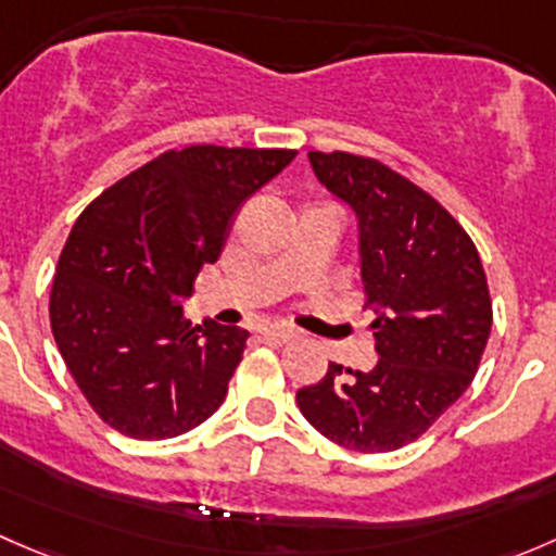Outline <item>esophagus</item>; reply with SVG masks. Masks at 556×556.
Returning a JSON list of instances; mask_svg holds the SVG:
<instances>
[{
	"label": "esophagus",
	"instance_id": "obj_1",
	"mask_svg": "<svg viewBox=\"0 0 556 556\" xmlns=\"http://www.w3.org/2000/svg\"><path fill=\"white\" fill-rule=\"evenodd\" d=\"M261 339L266 341V344H274V346L288 344V341L293 339V330H288V328H263Z\"/></svg>",
	"mask_w": 556,
	"mask_h": 556
}]
</instances>
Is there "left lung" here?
Here are the masks:
<instances>
[{"mask_svg": "<svg viewBox=\"0 0 556 556\" xmlns=\"http://www.w3.org/2000/svg\"><path fill=\"white\" fill-rule=\"evenodd\" d=\"M309 164L357 217L379 363L371 371L330 363L317 384L295 392V401L333 444L355 452L401 450L479 371L492 328L484 266L450 212L382 161L312 150Z\"/></svg>", "mask_w": 556, "mask_h": 556, "instance_id": "left-lung-1", "label": "left lung"}]
</instances>
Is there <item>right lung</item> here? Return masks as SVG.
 Masks as SVG:
<instances>
[{"instance_id": "add662e5", "label": "right lung", "mask_w": 556, "mask_h": 556, "mask_svg": "<svg viewBox=\"0 0 556 556\" xmlns=\"http://www.w3.org/2000/svg\"><path fill=\"white\" fill-rule=\"evenodd\" d=\"M295 150L190 144L106 188L61 250L50 328L93 412L139 441L174 439L220 408L247 346L237 325H190L182 301L226 247L233 215Z\"/></svg>"}]
</instances>
